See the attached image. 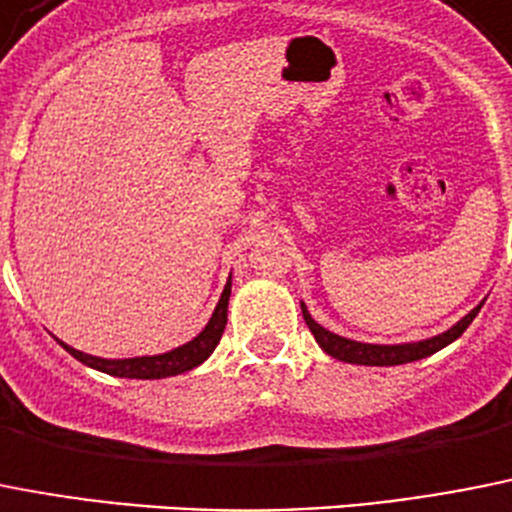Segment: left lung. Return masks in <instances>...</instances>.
Masks as SVG:
<instances>
[{
	"mask_svg": "<svg viewBox=\"0 0 512 512\" xmlns=\"http://www.w3.org/2000/svg\"><path fill=\"white\" fill-rule=\"evenodd\" d=\"M482 304L474 306L464 319H459V322L453 324L451 330L441 332V335L428 337V340H417V342H399V345H371V342L348 340V337L335 335V332L324 330L322 324L314 322L304 304H301V311H304V322L309 324L311 335H314V340L319 342V348H322L327 355H332V358H337V361L355 363V366H402V363H412V361H420V358H428V355L438 353V350H443L446 345H451L453 340H459V337L464 335L466 327L474 322V317L479 314Z\"/></svg>",
	"mask_w": 512,
	"mask_h": 512,
	"instance_id": "8db88e82",
	"label": "left lung"
}]
</instances>
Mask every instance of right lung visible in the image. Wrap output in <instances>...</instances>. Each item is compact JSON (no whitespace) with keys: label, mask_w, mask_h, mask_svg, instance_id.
<instances>
[{"label":"right lung","mask_w":512,"mask_h":512,"mask_svg":"<svg viewBox=\"0 0 512 512\" xmlns=\"http://www.w3.org/2000/svg\"><path fill=\"white\" fill-rule=\"evenodd\" d=\"M229 296H231V275L226 281L221 299L213 309L211 319L201 330V335H195L193 340L180 345V348L170 350L162 355H141V358H118V361H108V358H97V355H87L82 350H74L71 345L61 342V348L69 355H74L79 363L95 368V371L110 373L118 379H167V376H177V373L193 371L195 366H201L208 355L216 350L221 335L226 327V311H229Z\"/></svg>","instance_id":"1"}]
</instances>
